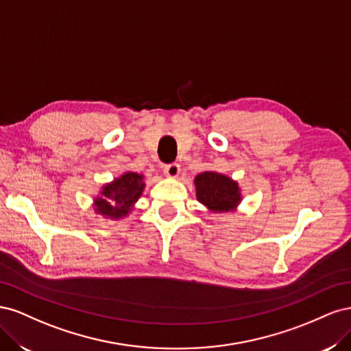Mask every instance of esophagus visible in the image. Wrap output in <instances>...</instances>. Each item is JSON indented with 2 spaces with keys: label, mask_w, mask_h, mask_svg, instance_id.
<instances>
[{
  "label": "esophagus",
  "mask_w": 351,
  "mask_h": 351,
  "mask_svg": "<svg viewBox=\"0 0 351 351\" xmlns=\"http://www.w3.org/2000/svg\"><path fill=\"white\" fill-rule=\"evenodd\" d=\"M164 174L168 177V178H177L178 174H180V165L173 162V164H168L164 167Z\"/></svg>",
  "instance_id": "esophagus-1"
}]
</instances>
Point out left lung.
<instances>
[{"instance_id": "8db88e82", "label": "left lung", "mask_w": 351, "mask_h": 351, "mask_svg": "<svg viewBox=\"0 0 351 351\" xmlns=\"http://www.w3.org/2000/svg\"><path fill=\"white\" fill-rule=\"evenodd\" d=\"M196 197L209 214L234 212L241 202V190L236 180L217 171H205L195 177Z\"/></svg>"}]
</instances>
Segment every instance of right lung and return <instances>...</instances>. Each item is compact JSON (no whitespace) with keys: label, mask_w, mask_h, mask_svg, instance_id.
I'll use <instances>...</instances> for the list:
<instances>
[{"label":"right lung","mask_w":351,"mask_h":351,"mask_svg":"<svg viewBox=\"0 0 351 351\" xmlns=\"http://www.w3.org/2000/svg\"><path fill=\"white\" fill-rule=\"evenodd\" d=\"M143 174L127 171L112 182L104 184L93 199V210L107 219L125 218L145 190Z\"/></svg>","instance_id":"obj_1"}]
</instances>
